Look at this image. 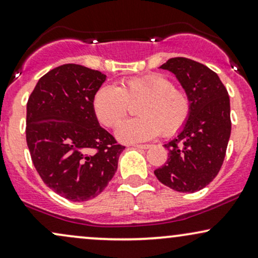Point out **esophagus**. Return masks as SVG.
Masks as SVG:
<instances>
[{"mask_svg": "<svg viewBox=\"0 0 258 258\" xmlns=\"http://www.w3.org/2000/svg\"><path fill=\"white\" fill-rule=\"evenodd\" d=\"M133 146H134V148H138V149H145V150L146 149L150 148V145H149V144H144V145L143 144H134Z\"/></svg>", "mask_w": 258, "mask_h": 258, "instance_id": "esophagus-1", "label": "esophagus"}]
</instances>
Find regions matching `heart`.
<instances>
[{
    "label": "heart",
    "instance_id": "heart-1",
    "mask_svg": "<svg viewBox=\"0 0 258 258\" xmlns=\"http://www.w3.org/2000/svg\"><path fill=\"white\" fill-rule=\"evenodd\" d=\"M140 117L121 120L115 135L123 143H143L161 134L172 138L182 132L192 114V98L183 88L161 74L130 77L121 86L104 85L93 97V110L99 123L113 126L128 113L130 102H139Z\"/></svg>",
    "mask_w": 258,
    "mask_h": 258
}]
</instances>
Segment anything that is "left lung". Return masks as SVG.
Instances as JSON below:
<instances>
[{
	"instance_id": "obj_1",
	"label": "left lung",
	"mask_w": 258,
	"mask_h": 258,
	"mask_svg": "<svg viewBox=\"0 0 258 258\" xmlns=\"http://www.w3.org/2000/svg\"><path fill=\"white\" fill-rule=\"evenodd\" d=\"M176 75L192 98L185 126L165 144L168 159L154 171L161 183L177 192L201 190L217 177L231 133L230 99L214 71L187 57H172L160 66Z\"/></svg>"
}]
</instances>
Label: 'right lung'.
Returning a JSON list of instances; mask_svg holds the SVG:
<instances>
[{"label": "right lung", "instance_id": "obj_1", "mask_svg": "<svg viewBox=\"0 0 258 258\" xmlns=\"http://www.w3.org/2000/svg\"><path fill=\"white\" fill-rule=\"evenodd\" d=\"M106 81L98 70L65 63L40 77L27 103L26 138L43 182L73 202L107 187L125 146L99 126L93 97Z\"/></svg>", "mask_w": 258, "mask_h": 258}]
</instances>
